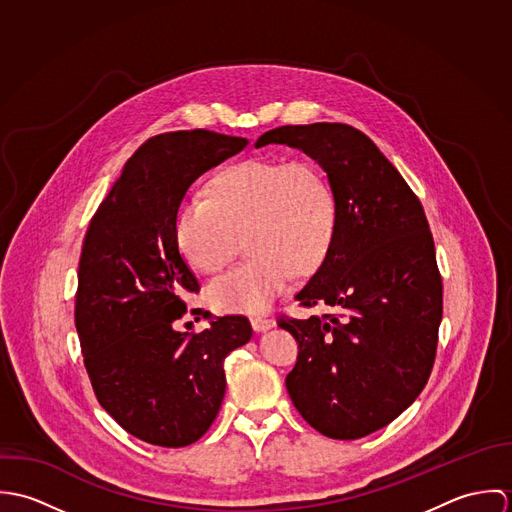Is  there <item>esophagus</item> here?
I'll return each instance as SVG.
<instances>
[{"label":"esophagus","mask_w":512,"mask_h":512,"mask_svg":"<svg viewBox=\"0 0 512 512\" xmlns=\"http://www.w3.org/2000/svg\"><path fill=\"white\" fill-rule=\"evenodd\" d=\"M250 323H252V329L254 331H266V329H272L276 325V321L272 317H260V315H254L250 317Z\"/></svg>","instance_id":"34e87169"}]
</instances>
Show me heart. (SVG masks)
I'll return each mask as SVG.
<instances>
[{
  "mask_svg": "<svg viewBox=\"0 0 512 512\" xmlns=\"http://www.w3.org/2000/svg\"><path fill=\"white\" fill-rule=\"evenodd\" d=\"M339 224L329 175L311 159H244L211 179L209 199H185L175 215V244L191 268L217 276L244 236L242 266L209 290L219 311L258 313L286 290L293 270L321 266Z\"/></svg>",
  "mask_w": 512,
  "mask_h": 512,
  "instance_id": "b5f03b06",
  "label": "heart"
}]
</instances>
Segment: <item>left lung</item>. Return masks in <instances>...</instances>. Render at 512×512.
<instances>
[{
    "instance_id": "1",
    "label": "left lung",
    "mask_w": 512,
    "mask_h": 512,
    "mask_svg": "<svg viewBox=\"0 0 512 512\" xmlns=\"http://www.w3.org/2000/svg\"><path fill=\"white\" fill-rule=\"evenodd\" d=\"M268 144L313 157L339 201L331 250L295 295L301 307L333 311L280 319L299 345L286 386L319 434L365 438L398 418L432 374L443 311L434 236L416 193L361 130L282 126L256 142Z\"/></svg>"
}]
</instances>
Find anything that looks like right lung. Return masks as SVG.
Instances as JSON below:
<instances>
[{"mask_svg": "<svg viewBox=\"0 0 512 512\" xmlns=\"http://www.w3.org/2000/svg\"><path fill=\"white\" fill-rule=\"evenodd\" d=\"M246 146L209 130L149 138L84 234L74 295L84 366L100 406L151 445L205 436L226 388L224 359L252 337L244 315L201 333L173 327L187 311L183 295L201 290L175 244L177 209L197 177Z\"/></svg>", "mask_w": 512, "mask_h": 512, "instance_id": "add662e5", "label": "right lung"}]
</instances>
